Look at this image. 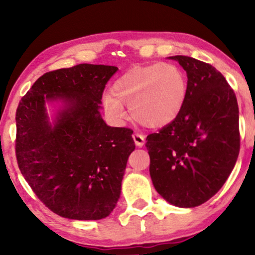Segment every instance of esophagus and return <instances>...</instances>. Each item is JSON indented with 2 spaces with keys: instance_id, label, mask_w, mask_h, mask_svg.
Here are the masks:
<instances>
[{
  "instance_id": "1",
  "label": "esophagus",
  "mask_w": 255,
  "mask_h": 255,
  "mask_svg": "<svg viewBox=\"0 0 255 255\" xmlns=\"http://www.w3.org/2000/svg\"><path fill=\"white\" fill-rule=\"evenodd\" d=\"M133 140H134V144L137 145L138 147H141V146L145 144V135H142L140 133H134Z\"/></svg>"
}]
</instances>
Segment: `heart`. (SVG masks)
I'll return each instance as SVG.
<instances>
[{
  "instance_id": "obj_1",
  "label": "heart",
  "mask_w": 255,
  "mask_h": 255,
  "mask_svg": "<svg viewBox=\"0 0 255 255\" xmlns=\"http://www.w3.org/2000/svg\"><path fill=\"white\" fill-rule=\"evenodd\" d=\"M188 82L184 73L173 64L135 66L114 82L104 94L106 113L116 123L125 121L130 107L132 118L146 128H159L173 123L186 104Z\"/></svg>"
}]
</instances>
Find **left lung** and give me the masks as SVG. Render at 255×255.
<instances>
[{"instance_id":"left-lung-1","label":"left lung","mask_w":255,"mask_h":255,"mask_svg":"<svg viewBox=\"0 0 255 255\" xmlns=\"http://www.w3.org/2000/svg\"><path fill=\"white\" fill-rule=\"evenodd\" d=\"M187 72L188 95L173 123L146 138L155 190L180 208L203 204L223 187L240 148L239 109L224 76L203 61L175 55Z\"/></svg>"}]
</instances>
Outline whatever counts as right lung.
Here are the masks:
<instances>
[{"instance_id":"obj_1","label":"right lung","mask_w":255,"mask_h":255,"mask_svg":"<svg viewBox=\"0 0 255 255\" xmlns=\"http://www.w3.org/2000/svg\"><path fill=\"white\" fill-rule=\"evenodd\" d=\"M115 66L80 64L45 73L16 111V158L37 197L54 214L78 221L106 218L116 207L133 131L111 128L101 100ZM64 107L53 125L44 104Z\"/></svg>"}]
</instances>
